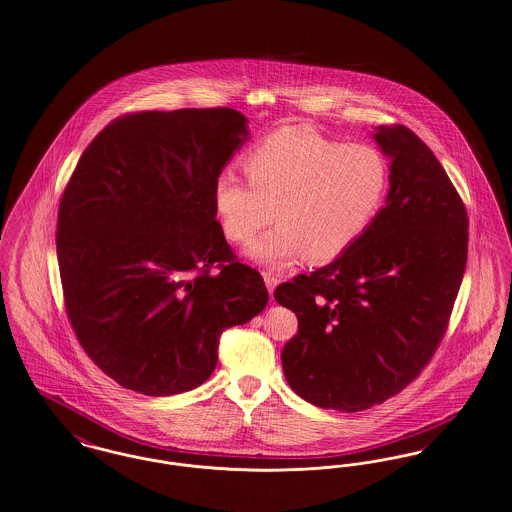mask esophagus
I'll return each mask as SVG.
<instances>
[{"instance_id":"obj_1","label":"esophagus","mask_w":512,"mask_h":512,"mask_svg":"<svg viewBox=\"0 0 512 512\" xmlns=\"http://www.w3.org/2000/svg\"><path fill=\"white\" fill-rule=\"evenodd\" d=\"M264 281H266V287H268L269 293H273V289L277 287V283H279V279H277V275L275 273H271V271H264Z\"/></svg>"}]
</instances>
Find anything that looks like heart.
Masks as SVG:
<instances>
[{
    "label": "heart",
    "instance_id": "heart-1",
    "mask_svg": "<svg viewBox=\"0 0 512 512\" xmlns=\"http://www.w3.org/2000/svg\"><path fill=\"white\" fill-rule=\"evenodd\" d=\"M248 183L223 169L214 206L223 235L250 243L273 219L277 225L248 248L266 268L285 269L306 256L312 264L339 258L372 225L389 189V163L368 144H345L308 127H283L244 158Z\"/></svg>",
    "mask_w": 512,
    "mask_h": 512
}]
</instances>
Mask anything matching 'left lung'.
Returning <instances> with one entry per match:
<instances>
[{
	"label": "left lung",
	"mask_w": 512,
	"mask_h": 512,
	"mask_svg": "<svg viewBox=\"0 0 512 512\" xmlns=\"http://www.w3.org/2000/svg\"><path fill=\"white\" fill-rule=\"evenodd\" d=\"M391 158L385 208L337 260L275 289L298 333L283 372L298 397L360 412L401 393L439 347L468 256V214L430 148L381 125Z\"/></svg>",
	"instance_id": "1"
}]
</instances>
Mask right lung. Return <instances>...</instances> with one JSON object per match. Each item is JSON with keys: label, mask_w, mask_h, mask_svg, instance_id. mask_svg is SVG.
I'll return each mask as SVG.
<instances>
[{"label": "right lung", "mask_w": 512, "mask_h": 512, "mask_svg": "<svg viewBox=\"0 0 512 512\" xmlns=\"http://www.w3.org/2000/svg\"><path fill=\"white\" fill-rule=\"evenodd\" d=\"M246 138L237 109L127 113L88 144L63 190L55 244L67 318L125 389L198 387L221 333L268 304L214 206V181Z\"/></svg>", "instance_id": "1"}]
</instances>
